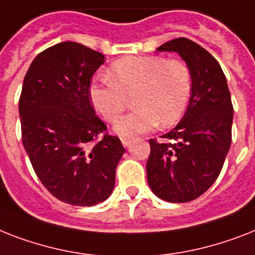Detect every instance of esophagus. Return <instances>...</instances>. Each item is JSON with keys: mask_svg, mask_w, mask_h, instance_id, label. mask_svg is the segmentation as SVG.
Masks as SVG:
<instances>
[{"mask_svg": "<svg viewBox=\"0 0 255 255\" xmlns=\"http://www.w3.org/2000/svg\"><path fill=\"white\" fill-rule=\"evenodd\" d=\"M122 144H123L124 148H128V146H129V144H131V138L123 137L122 138Z\"/></svg>", "mask_w": 255, "mask_h": 255, "instance_id": "esophagus-1", "label": "esophagus"}]
</instances>
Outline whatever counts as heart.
Here are the masks:
<instances>
[{
	"instance_id": "heart-1",
	"label": "heart",
	"mask_w": 255,
	"mask_h": 255,
	"mask_svg": "<svg viewBox=\"0 0 255 255\" xmlns=\"http://www.w3.org/2000/svg\"><path fill=\"white\" fill-rule=\"evenodd\" d=\"M103 84L90 88L94 109L107 122H115L133 97L136 110L121 118L114 131L136 136L152 131L158 124L177 123L191 95L192 74L185 61L162 56H129L110 67Z\"/></svg>"
}]
</instances>
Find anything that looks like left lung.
<instances>
[{
	"label": "left lung",
	"instance_id": "1",
	"mask_svg": "<svg viewBox=\"0 0 255 255\" xmlns=\"http://www.w3.org/2000/svg\"><path fill=\"white\" fill-rule=\"evenodd\" d=\"M157 51L181 56L191 70L192 89L182 121L161 136L173 142L149 140L148 185L162 200L191 202L214 185L231 148V93L217 60L190 39H173Z\"/></svg>",
	"mask_w": 255,
	"mask_h": 255
}]
</instances>
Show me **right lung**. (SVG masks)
Segmentation results:
<instances>
[{
	"label": "right lung",
	"mask_w": 255,
	"mask_h": 255,
	"mask_svg": "<svg viewBox=\"0 0 255 255\" xmlns=\"http://www.w3.org/2000/svg\"><path fill=\"white\" fill-rule=\"evenodd\" d=\"M105 56L63 41L39 53L19 98L22 142L44 187L61 202L90 207L111 195L126 149L92 106L89 88Z\"/></svg>",
	"instance_id": "add662e5"
}]
</instances>
